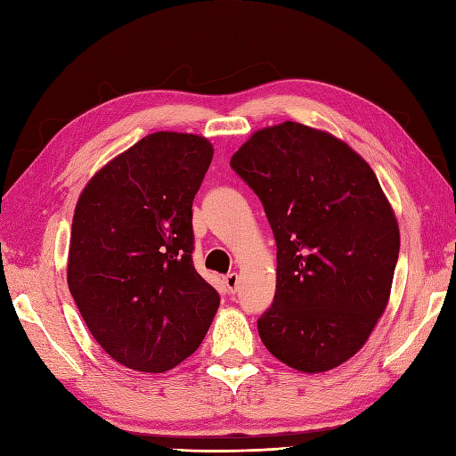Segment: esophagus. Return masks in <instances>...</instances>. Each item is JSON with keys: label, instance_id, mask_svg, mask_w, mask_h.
Masks as SVG:
<instances>
[{"label": "esophagus", "instance_id": "34e87169", "mask_svg": "<svg viewBox=\"0 0 456 456\" xmlns=\"http://www.w3.org/2000/svg\"><path fill=\"white\" fill-rule=\"evenodd\" d=\"M224 286L230 294H234L240 286V276L236 273H230L224 276Z\"/></svg>", "mask_w": 456, "mask_h": 456}]
</instances>
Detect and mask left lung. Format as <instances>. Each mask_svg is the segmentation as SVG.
I'll list each match as a JSON object with an SVG mask.
<instances>
[{
  "label": "left lung",
  "instance_id": "left-lung-1",
  "mask_svg": "<svg viewBox=\"0 0 456 456\" xmlns=\"http://www.w3.org/2000/svg\"><path fill=\"white\" fill-rule=\"evenodd\" d=\"M230 166L276 240L263 344L297 371L337 368L370 338L391 294L401 236L379 182L346 142L296 121L253 133Z\"/></svg>",
  "mask_w": 456,
  "mask_h": 456
}]
</instances>
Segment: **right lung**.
<instances>
[{
    "label": "right lung",
    "instance_id": "1",
    "mask_svg": "<svg viewBox=\"0 0 456 456\" xmlns=\"http://www.w3.org/2000/svg\"><path fill=\"white\" fill-rule=\"evenodd\" d=\"M213 144L159 131L106 164L75 207L68 284L85 323L129 370L190 358L220 296L193 266V199Z\"/></svg>",
    "mask_w": 456,
    "mask_h": 456
}]
</instances>
